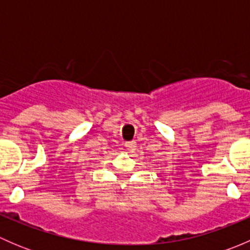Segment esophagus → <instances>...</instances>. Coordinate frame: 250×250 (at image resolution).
Instances as JSON below:
<instances>
[{
  "label": "esophagus",
  "instance_id": "1",
  "mask_svg": "<svg viewBox=\"0 0 250 250\" xmlns=\"http://www.w3.org/2000/svg\"><path fill=\"white\" fill-rule=\"evenodd\" d=\"M135 145H137V144H135V141H127V143H125V148H127V150H129V151L134 150V148L137 147Z\"/></svg>",
  "mask_w": 250,
  "mask_h": 250
}]
</instances>
